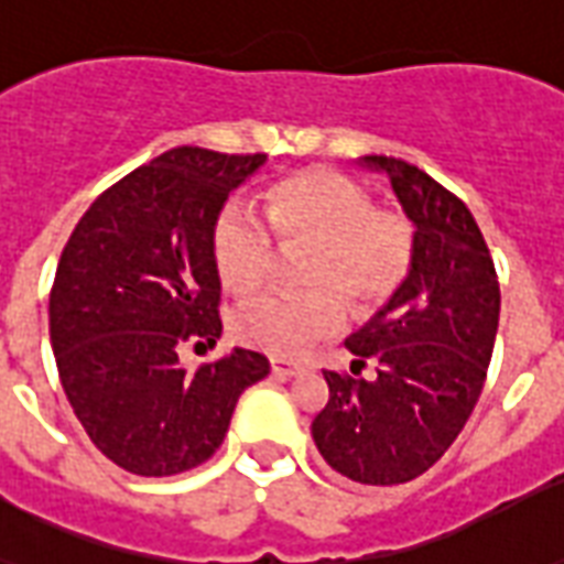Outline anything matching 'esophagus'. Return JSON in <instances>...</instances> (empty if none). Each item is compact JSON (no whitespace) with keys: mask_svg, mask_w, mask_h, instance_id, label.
I'll use <instances>...</instances> for the list:
<instances>
[{"mask_svg":"<svg viewBox=\"0 0 564 564\" xmlns=\"http://www.w3.org/2000/svg\"><path fill=\"white\" fill-rule=\"evenodd\" d=\"M307 370L304 361H286V358H271V373H278V377H295V373H302Z\"/></svg>","mask_w":564,"mask_h":564,"instance_id":"34e87169","label":"esophagus"}]
</instances>
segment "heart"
<instances>
[{
    "instance_id": "b5f03b06",
    "label": "heart",
    "mask_w": 564,
    "mask_h": 564,
    "mask_svg": "<svg viewBox=\"0 0 564 564\" xmlns=\"http://www.w3.org/2000/svg\"><path fill=\"white\" fill-rule=\"evenodd\" d=\"M265 220L239 203L215 215L208 253L220 286L229 295H253L278 262L281 248H307L299 262L302 293L262 295L232 316L241 344L299 356L302 349L335 335L344 304L352 316L377 314L406 283L415 257V229L398 208H382L361 182L346 173L314 166L278 178L265 191Z\"/></svg>"
}]
</instances>
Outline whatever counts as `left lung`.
I'll return each instance as SVG.
<instances>
[{
  "label": "left lung",
  "mask_w": 564,
  "mask_h": 564,
  "mask_svg": "<svg viewBox=\"0 0 564 564\" xmlns=\"http://www.w3.org/2000/svg\"><path fill=\"white\" fill-rule=\"evenodd\" d=\"M415 224L406 283L346 340L356 367L323 370L328 400L311 433L335 473L358 484H406L457 440L481 394L499 328V278L473 212L448 187L400 158L370 154Z\"/></svg>",
  "instance_id": "obj_1"
}]
</instances>
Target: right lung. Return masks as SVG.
Listing matches in <instances>:
<instances>
[{"label": "right lung", "instance_id": "obj_1", "mask_svg": "<svg viewBox=\"0 0 564 564\" xmlns=\"http://www.w3.org/2000/svg\"><path fill=\"white\" fill-rule=\"evenodd\" d=\"M265 154L178 145L95 199L62 250L50 290V344L74 415L124 473L178 475L227 436L241 391L269 358L232 349L197 370L182 344L220 337V281L208 229Z\"/></svg>", "mask_w": 564, "mask_h": 564}]
</instances>
